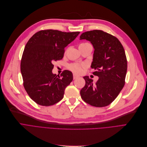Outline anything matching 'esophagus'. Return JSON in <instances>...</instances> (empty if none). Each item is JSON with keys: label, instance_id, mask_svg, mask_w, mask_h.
<instances>
[{"label": "esophagus", "instance_id": "1", "mask_svg": "<svg viewBox=\"0 0 147 147\" xmlns=\"http://www.w3.org/2000/svg\"><path fill=\"white\" fill-rule=\"evenodd\" d=\"M73 78H74V80H75V79H76V78H79V76H78V75H76V74H74V75H73Z\"/></svg>", "mask_w": 147, "mask_h": 147}]
</instances>
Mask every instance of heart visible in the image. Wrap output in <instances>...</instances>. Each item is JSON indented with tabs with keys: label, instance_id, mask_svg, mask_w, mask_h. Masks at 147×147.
<instances>
[{
	"label": "heart",
	"instance_id": "b5f03b06",
	"mask_svg": "<svg viewBox=\"0 0 147 147\" xmlns=\"http://www.w3.org/2000/svg\"><path fill=\"white\" fill-rule=\"evenodd\" d=\"M88 44V43H84V44H81L80 45H84V44ZM69 69L72 71V72H74L75 74H81L84 69L86 67V65L84 64H76V63H73V64H71L69 65L68 66Z\"/></svg>",
	"mask_w": 147,
	"mask_h": 147
}]
</instances>
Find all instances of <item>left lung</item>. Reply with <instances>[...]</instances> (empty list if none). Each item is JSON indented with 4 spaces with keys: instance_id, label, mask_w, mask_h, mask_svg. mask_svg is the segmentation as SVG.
<instances>
[{
    "instance_id": "left-lung-1",
    "label": "left lung",
    "mask_w": 147,
    "mask_h": 147,
    "mask_svg": "<svg viewBox=\"0 0 147 147\" xmlns=\"http://www.w3.org/2000/svg\"><path fill=\"white\" fill-rule=\"evenodd\" d=\"M80 39H86L94 51L91 67L99 77L95 84L88 76L86 85L80 91L82 100L95 107L109 105L123 89L127 73V61L124 48L116 37L100 30L86 32Z\"/></svg>"
}]
</instances>
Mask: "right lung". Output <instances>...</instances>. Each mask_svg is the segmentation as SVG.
Returning <instances> with one entry per match:
<instances>
[{
    "mask_svg": "<svg viewBox=\"0 0 147 147\" xmlns=\"http://www.w3.org/2000/svg\"><path fill=\"white\" fill-rule=\"evenodd\" d=\"M80 33L44 30L34 34L28 40L21 60V72L26 92L37 104L48 107L63 98L73 75L67 70L60 76L53 74V63L63 59L65 48Z\"/></svg>",
    "mask_w": 147,
    "mask_h": 147,
    "instance_id": "1",
    "label": "right lung"
}]
</instances>
